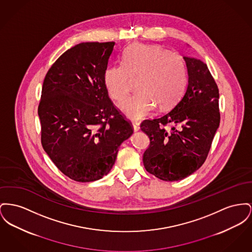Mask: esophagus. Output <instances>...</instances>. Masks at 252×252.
I'll list each match as a JSON object with an SVG mask.
<instances>
[{
	"mask_svg": "<svg viewBox=\"0 0 252 252\" xmlns=\"http://www.w3.org/2000/svg\"><path fill=\"white\" fill-rule=\"evenodd\" d=\"M132 126H133L134 131H138L140 129V124L137 122H133L132 123Z\"/></svg>",
	"mask_w": 252,
	"mask_h": 252,
	"instance_id": "34e87169",
	"label": "esophagus"
}]
</instances>
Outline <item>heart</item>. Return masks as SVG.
<instances>
[{"label":"heart","mask_w":252,"mask_h":252,"mask_svg":"<svg viewBox=\"0 0 252 252\" xmlns=\"http://www.w3.org/2000/svg\"><path fill=\"white\" fill-rule=\"evenodd\" d=\"M187 64L177 53L159 45L133 44L123 53V64L109 66L104 84L109 96L122 101L130 91L131 79H137V93L119 104L127 118L140 120L174 104L187 84Z\"/></svg>","instance_id":"heart-1"}]
</instances>
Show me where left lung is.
<instances>
[{
    "label": "left lung",
    "mask_w": 252,
    "mask_h": 252,
    "mask_svg": "<svg viewBox=\"0 0 252 252\" xmlns=\"http://www.w3.org/2000/svg\"><path fill=\"white\" fill-rule=\"evenodd\" d=\"M184 60L189 81L182 98L162 117L141 124L150 140L143 156L145 168L167 182L188 177L202 166L220 125L219 89L207 64ZM168 123L174 125L170 132L163 128Z\"/></svg>",
    "instance_id": "1"
}]
</instances>
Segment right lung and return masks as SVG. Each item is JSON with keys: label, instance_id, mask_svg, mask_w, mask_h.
Wrapping results in <instances>:
<instances>
[{"label": "right lung", "instance_id": "1", "mask_svg": "<svg viewBox=\"0 0 252 252\" xmlns=\"http://www.w3.org/2000/svg\"><path fill=\"white\" fill-rule=\"evenodd\" d=\"M114 42H88L61 55L45 75L38 115L46 154L82 183L106 175L133 129L110 101L104 75Z\"/></svg>", "mask_w": 252, "mask_h": 252}]
</instances>
